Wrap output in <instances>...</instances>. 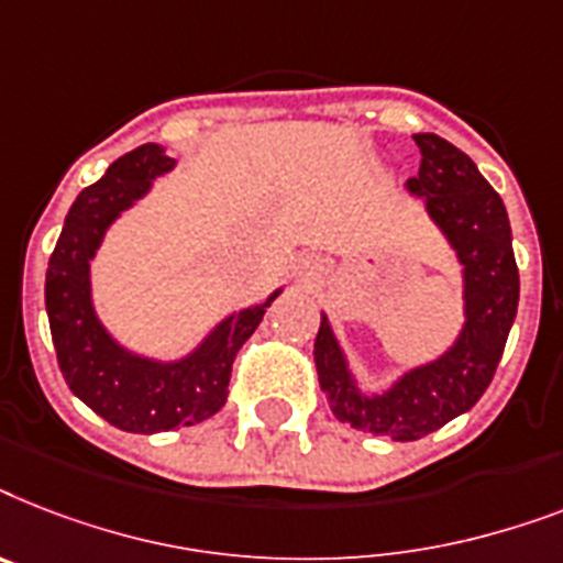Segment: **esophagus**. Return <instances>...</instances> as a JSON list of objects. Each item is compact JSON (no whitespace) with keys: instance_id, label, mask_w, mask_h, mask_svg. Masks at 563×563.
Listing matches in <instances>:
<instances>
[{"instance_id":"esophagus-1","label":"esophagus","mask_w":563,"mask_h":563,"mask_svg":"<svg viewBox=\"0 0 563 563\" xmlns=\"http://www.w3.org/2000/svg\"><path fill=\"white\" fill-rule=\"evenodd\" d=\"M317 258H310V255H302V258H299V264H296V269H299V276H305V278H310L313 276V273H317Z\"/></svg>"}]
</instances>
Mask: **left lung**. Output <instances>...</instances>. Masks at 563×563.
I'll use <instances>...</instances> for the list:
<instances>
[{"mask_svg":"<svg viewBox=\"0 0 563 563\" xmlns=\"http://www.w3.org/2000/svg\"><path fill=\"white\" fill-rule=\"evenodd\" d=\"M418 177L407 183L424 197L427 211L460 255L465 269V328L451 352L418 366L384 395H363L322 317L313 360L328 407L363 433L416 442L474 407L492 384L517 313V276L511 227L500 195L476 170L474 159L435 133H416Z\"/></svg>","mask_w":563,"mask_h":563,"instance_id":"1","label":"left lung"}]
</instances>
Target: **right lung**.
<instances>
[{
    "label": "right lung",
    "instance_id": "obj_1",
    "mask_svg": "<svg viewBox=\"0 0 563 563\" xmlns=\"http://www.w3.org/2000/svg\"><path fill=\"white\" fill-rule=\"evenodd\" d=\"M174 168L159 145H142L115 159L96 186L71 203L46 269V310L54 352L66 384L92 412L128 433H162L211 418L229 395L232 363L276 299L223 319L197 352L177 363L139 357L121 349L92 310L89 261L121 211Z\"/></svg>",
    "mask_w": 563,
    "mask_h": 563
}]
</instances>
